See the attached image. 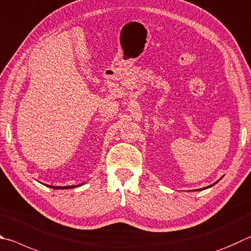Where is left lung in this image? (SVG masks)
<instances>
[{
    "label": "left lung",
    "instance_id": "8db88e82",
    "mask_svg": "<svg viewBox=\"0 0 251 251\" xmlns=\"http://www.w3.org/2000/svg\"><path fill=\"white\" fill-rule=\"evenodd\" d=\"M214 184H215V183H214ZM214 184H212V185H214ZM212 185H209V186H206V188H203V189H200V190H198V191H201V190H205V189H207V188H211V186Z\"/></svg>",
    "mask_w": 251,
    "mask_h": 251
}]
</instances>
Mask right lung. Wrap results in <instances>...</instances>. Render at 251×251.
I'll return each instance as SVG.
<instances>
[{"instance_id":"obj_1","label":"right lung","mask_w":251,"mask_h":251,"mask_svg":"<svg viewBox=\"0 0 251 251\" xmlns=\"http://www.w3.org/2000/svg\"><path fill=\"white\" fill-rule=\"evenodd\" d=\"M48 186H50V188H52V189H72V188H76V186H80V184L79 185H70V186H52V185H48Z\"/></svg>"}]
</instances>
